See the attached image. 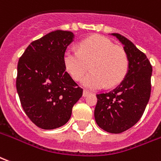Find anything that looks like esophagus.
<instances>
[{
  "instance_id": "esophagus-1",
  "label": "esophagus",
  "mask_w": 161,
  "mask_h": 161,
  "mask_svg": "<svg viewBox=\"0 0 161 161\" xmlns=\"http://www.w3.org/2000/svg\"><path fill=\"white\" fill-rule=\"evenodd\" d=\"M90 94V93L89 92V91H87V90H84V92H83V96H84V97H85V96H89Z\"/></svg>"
}]
</instances>
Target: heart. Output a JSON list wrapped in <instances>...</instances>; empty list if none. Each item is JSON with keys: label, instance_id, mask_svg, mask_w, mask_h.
Returning a JSON list of instances; mask_svg holds the SVG:
<instances>
[{"label": "heart", "instance_id": "obj_1", "mask_svg": "<svg viewBox=\"0 0 161 161\" xmlns=\"http://www.w3.org/2000/svg\"><path fill=\"white\" fill-rule=\"evenodd\" d=\"M63 62L66 71L74 80L82 79L87 89L97 90L106 84L113 87L122 82L129 68V59L123 47L115 46L110 39L101 35L85 38L78 44V51L67 48Z\"/></svg>", "mask_w": 161, "mask_h": 161}]
</instances>
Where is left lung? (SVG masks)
<instances>
[{"label": "left lung", "mask_w": 161, "mask_h": 161, "mask_svg": "<svg viewBox=\"0 0 161 161\" xmlns=\"http://www.w3.org/2000/svg\"><path fill=\"white\" fill-rule=\"evenodd\" d=\"M124 45L129 68L124 80L110 92L96 95L95 119L100 128L119 134L137 123L143 114L151 93L152 65L142 51L118 33H112Z\"/></svg>", "instance_id": "obj_1"}]
</instances>
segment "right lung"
<instances>
[{
	"label": "right lung",
	"instance_id": "obj_1",
	"mask_svg": "<svg viewBox=\"0 0 161 161\" xmlns=\"http://www.w3.org/2000/svg\"><path fill=\"white\" fill-rule=\"evenodd\" d=\"M73 38L71 31H52L32 42L19 59L16 88L20 103L41 129H56L67 123L83 95L63 62Z\"/></svg>",
	"mask_w": 161,
	"mask_h": 161
}]
</instances>
